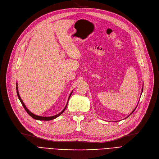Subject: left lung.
Masks as SVG:
<instances>
[{"label":"left lung","instance_id":"obj_1","mask_svg":"<svg viewBox=\"0 0 159 159\" xmlns=\"http://www.w3.org/2000/svg\"><path fill=\"white\" fill-rule=\"evenodd\" d=\"M143 86H143V88H142V91H141V95H142V93H143ZM138 104H139V103H138ZM138 104H137V106H136V107H135V109H134V110H133V111H132V112H131V113H130V115H131V114H132V113H133V112H134V111H135V109H136V108H137V106H138ZM128 115V116H127V117H126V118H128V116H129V115ZM126 118H125V119H126Z\"/></svg>","mask_w":159,"mask_h":159}]
</instances>
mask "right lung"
Segmentation results:
<instances>
[{
  "mask_svg": "<svg viewBox=\"0 0 159 159\" xmlns=\"http://www.w3.org/2000/svg\"><path fill=\"white\" fill-rule=\"evenodd\" d=\"M16 93H17V96H18V97H19V99L20 100V102H21V104H22V105L23 106V107H24V108L25 109V110L26 111V112L31 116V117L33 118V119H35V120H53V119H56L57 117H58V116H60L64 111V110H66V107H67V104H68V101H69V99H70V96L71 95V94H72V93H73V91H71V93H70V96H69V97H68V102H67V104H66V106H65V107L63 109V110L61 112V113H59L58 114H57V115H53V116H39V115H35V114H33V113H31L28 108L26 107V105L24 104V103L23 102V101H22V99H21V98H20V95H19V90H18V86H17V82H16Z\"/></svg>",
  "mask_w": 159,
  "mask_h": 159,
  "instance_id": "1",
  "label": "right lung"
}]
</instances>
